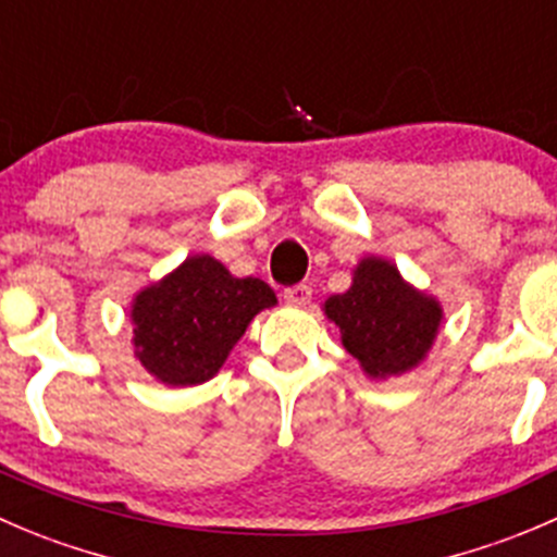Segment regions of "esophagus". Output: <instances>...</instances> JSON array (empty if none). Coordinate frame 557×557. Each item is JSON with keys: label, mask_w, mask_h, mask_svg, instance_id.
Instances as JSON below:
<instances>
[{"label": "esophagus", "mask_w": 557, "mask_h": 557, "mask_svg": "<svg viewBox=\"0 0 557 557\" xmlns=\"http://www.w3.org/2000/svg\"><path fill=\"white\" fill-rule=\"evenodd\" d=\"M283 296H285V301H288V305L301 307V305H307V301H310L312 288H310V285H305V283L290 285V288H285V290H283Z\"/></svg>", "instance_id": "1"}]
</instances>
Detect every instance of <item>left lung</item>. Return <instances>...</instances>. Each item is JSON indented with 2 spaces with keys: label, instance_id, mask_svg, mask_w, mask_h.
Segmentation results:
<instances>
[{
  "label": "left lung",
  "instance_id": "8db88e82",
  "mask_svg": "<svg viewBox=\"0 0 557 557\" xmlns=\"http://www.w3.org/2000/svg\"><path fill=\"white\" fill-rule=\"evenodd\" d=\"M329 321L339 326L345 350L367 375L386 377L408 372L428 356L441 326V305L399 277L383 258H364L345 294L329 296Z\"/></svg>",
  "mask_w": 557,
  "mask_h": 557
}]
</instances>
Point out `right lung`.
<instances>
[{"label": "right lung", "instance_id": "1", "mask_svg": "<svg viewBox=\"0 0 557 557\" xmlns=\"http://www.w3.org/2000/svg\"><path fill=\"white\" fill-rule=\"evenodd\" d=\"M277 296L263 280L234 277L212 256H193L133 301L135 356L169 386L209 381L247 323Z\"/></svg>", "mask_w": 557, "mask_h": 557}]
</instances>
